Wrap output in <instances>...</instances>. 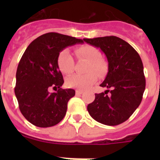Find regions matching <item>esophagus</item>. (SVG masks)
Masks as SVG:
<instances>
[{
	"instance_id": "obj_1",
	"label": "esophagus",
	"mask_w": 160,
	"mask_h": 160,
	"mask_svg": "<svg viewBox=\"0 0 160 160\" xmlns=\"http://www.w3.org/2000/svg\"><path fill=\"white\" fill-rule=\"evenodd\" d=\"M83 93L82 90H76V95H81Z\"/></svg>"
}]
</instances>
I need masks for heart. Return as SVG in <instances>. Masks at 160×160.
<instances>
[{
	"instance_id": "heart-1",
	"label": "heart",
	"mask_w": 160,
	"mask_h": 160,
	"mask_svg": "<svg viewBox=\"0 0 160 160\" xmlns=\"http://www.w3.org/2000/svg\"><path fill=\"white\" fill-rule=\"evenodd\" d=\"M75 53L78 58L85 59L88 61L86 72L84 74L74 73L66 80L67 87L72 88H78L85 90L94 84L97 80V76L102 75L107 71V65L100 58V53L96 48L90 46H83L75 49ZM58 67L59 70L64 74H70L73 69L74 61L70 52L68 49L61 51L58 56Z\"/></svg>"
}]
</instances>
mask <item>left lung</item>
<instances>
[{
	"label": "left lung",
	"instance_id": "8db88e82",
	"mask_svg": "<svg viewBox=\"0 0 160 160\" xmlns=\"http://www.w3.org/2000/svg\"><path fill=\"white\" fill-rule=\"evenodd\" d=\"M83 42L99 48L106 55L108 73L100 87L111 90L95 94V99L87 106V111L100 123H122L138 108L145 90L140 56L129 43L118 37L83 38ZM109 91L111 94L107 96Z\"/></svg>",
	"mask_w": 160,
	"mask_h": 160
}]
</instances>
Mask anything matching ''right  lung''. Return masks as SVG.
<instances>
[{"label":"right lung","mask_w":160,"mask_h":160,"mask_svg":"<svg viewBox=\"0 0 160 160\" xmlns=\"http://www.w3.org/2000/svg\"><path fill=\"white\" fill-rule=\"evenodd\" d=\"M82 43V39L48 32L25 49L17 70L14 91L22 114L36 127H53L66 115L67 103L75 90L60 88L64 80L58 67V56L65 48ZM51 88L56 92H49Z\"/></svg>","instance_id":"add662e5"}]
</instances>
